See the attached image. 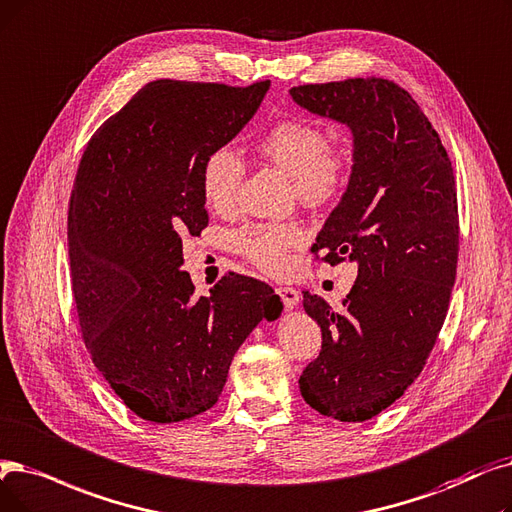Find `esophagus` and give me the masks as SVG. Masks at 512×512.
<instances>
[{
	"label": "esophagus",
	"mask_w": 512,
	"mask_h": 512,
	"mask_svg": "<svg viewBox=\"0 0 512 512\" xmlns=\"http://www.w3.org/2000/svg\"><path fill=\"white\" fill-rule=\"evenodd\" d=\"M276 293L280 295V299H282L286 309H293L299 303V291H297V288H293V286H278Z\"/></svg>",
	"instance_id": "esophagus-1"
}]
</instances>
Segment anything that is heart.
<instances>
[{
  "label": "heart",
  "mask_w": 512,
  "mask_h": 512,
  "mask_svg": "<svg viewBox=\"0 0 512 512\" xmlns=\"http://www.w3.org/2000/svg\"><path fill=\"white\" fill-rule=\"evenodd\" d=\"M259 159L291 177L297 201L307 207H322L345 190L353 161L351 136L328 140V131L309 119H284L270 127L255 146ZM244 180V163L230 148L211 150L201 167V194L209 209L230 213L238 203ZM303 230L286 224H251L234 234L236 251L255 268L282 274L288 268V251L299 247Z\"/></svg>",
  "instance_id": "obj_1"
}]
</instances>
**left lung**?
<instances>
[{
	"mask_svg": "<svg viewBox=\"0 0 512 512\" xmlns=\"http://www.w3.org/2000/svg\"><path fill=\"white\" fill-rule=\"evenodd\" d=\"M291 96L345 123L355 142L347 190L311 253L355 261L358 278L343 309L303 291L322 351L299 387L320 414L364 422L416 381L446 320L458 263L454 169L420 106L389 79L309 83Z\"/></svg>",
	"mask_w": 512,
	"mask_h": 512,
	"instance_id": "left-lung-1",
	"label": "left lung"
}]
</instances>
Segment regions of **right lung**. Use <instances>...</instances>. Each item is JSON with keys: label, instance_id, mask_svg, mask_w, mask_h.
<instances>
[{"label": "right lung", "instance_id": "1", "mask_svg": "<svg viewBox=\"0 0 512 512\" xmlns=\"http://www.w3.org/2000/svg\"><path fill=\"white\" fill-rule=\"evenodd\" d=\"M270 81H150L100 125L77 167L69 259L81 337L123 404L150 422H180L217 404L234 353L282 301L230 274L196 297L182 236L201 234L207 154L251 121Z\"/></svg>", "mask_w": 512, "mask_h": 512}]
</instances>
